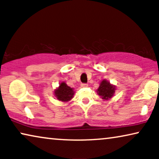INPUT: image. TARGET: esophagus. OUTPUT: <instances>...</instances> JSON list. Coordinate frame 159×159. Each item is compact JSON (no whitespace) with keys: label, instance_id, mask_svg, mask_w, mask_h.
Wrapping results in <instances>:
<instances>
[{"label":"esophagus","instance_id":"esophagus-1","mask_svg":"<svg viewBox=\"0 0 159 159\" xmlns=\"http://www.w3.org/2000/svg\"><path fill=\"white\" fill-rule=\"evenodd\" d=\"M88 84H86V83L81 84V87H82V88H87V87H88Z\"/></svg>","mask_w":159,"mask_h":159}]
</instances>
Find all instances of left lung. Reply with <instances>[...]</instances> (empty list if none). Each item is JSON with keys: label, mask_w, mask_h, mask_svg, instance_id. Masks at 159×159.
Wrapping results in <instances>:
<instances>
[{"label": "left lung", "mask_w": 159, "mask_h": 159, "mask_svg": "<svg viewBox=\"0 0 159 159\" xmlns=\"http://www.w3.org/2000/svg\"><path fill=\"white\" fill-rule=\"evenodd\" d=\"M115 90H116V87L111 84L106 80H103L100 84L97 93L102 98V99L108 100L113 97Z\"/></svg>", "instance_id": "8db88e82"}]
</instances>
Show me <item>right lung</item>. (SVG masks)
Segmentation results:
<instances>
[{"instance_id": "right-lung-1", "label": "right lung", "mask_w": 159, "mask_h": 159, "mask_svg": "<svg viewBox=\"0 0 159 159\" xmlns=\"http://www.w3.org/2000/svg\"><path fill=\"white\" fill-rule=\"evenodd\" d=\"M54 95L58 101L67 102L73 98L75 95L74 88L69 87L64 82H61L59 87L54 90Z\"/></svg>"}]
</instances>
